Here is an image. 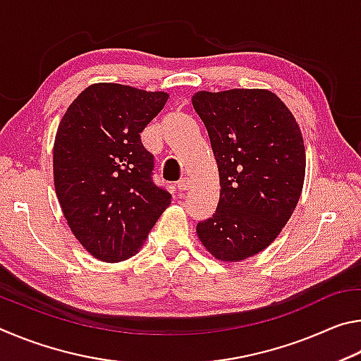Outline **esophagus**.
<instances>
[{
    "label": "esophagus",
    "mask_w": 361,
    "mask_h": 361,
    "mask_svg": "<svg viewBox=\"0 0 361 361\" xmlns=\"http://www.w3.org/2000/svg\"><path fill=\"white\" fill-rule=\"evenodd\" d=\"M176 186H178L180 191H186V189H189V186H191V178L185 176V178H181L178 183H176Z\"/></svg>",
    "instance_id": "34e87169"
}]
</instances>
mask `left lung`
Here are the masks:
<instances>
[{
    "mask_svg": "<svg viewBox=\"0 0 361 361\" xmlns=\"http://www.w3.org/2000/svg\"><path fill=\"white\" fill-rule=\"evenodd\" d=\"M192 106L209 132L221 185L216 212L195 228L199 240L218 261L252 258L277 239L301 197V129L267 89L199 90Z\"/></svg>",
    "mask_w": 361,
    "mask_h": 361,
    "instance_id": "8db88e82",
    "label": "left lung"
}]
</instances>
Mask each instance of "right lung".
I'll use <instances>...</instances> for the list:
<instances>
[{
    "instance_id": "obj_1",
    "label": "right lung",
    "mask_w": 361,
    "mask_h": 361,
    "mask_svg": "<svg viewBox=\"0 0 361 361\" xmlns=\"http://www.w3.org/2000/svg\"><path fill=\"white\" fill-rule=\"evenodd\" d=\"M167 92L97 82L66 109L54 142V186L78 242L103 262L135 255L172 195L151 180L140 133Z\"/></svg>"
}]
</instances>
